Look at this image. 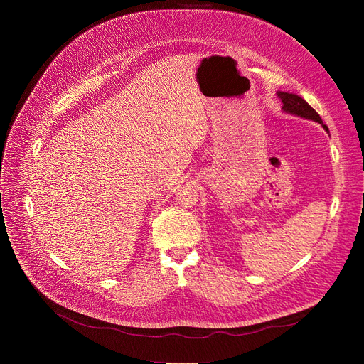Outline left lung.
I'll return each mask as SVG.
<instances>
[{
  "instance_id": "1",
  "label": "left lung",
  "mask_w": 364,
  "mask_h": 364,
  "mask_svg": "<svg viewBox=\"0 0 364 364\" xmlns=\"http://www.w3.org/2000/svg\"><path fill=\"white\" fill-rule=\"evenodd\" d=\"M277 95L283 103V106H282L283 112L295 114V117H299L304 119L314 121V122L320 124L324 128V131L329 132V128L326 125H323L320 114L307 102H305L301 95L294 94V92H284V91H277Z\"/></svg>"
}]
</instances>
